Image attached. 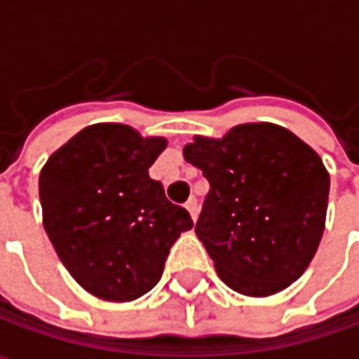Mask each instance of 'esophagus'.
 Wrapping results in <instances>:
<instances>
[{
  "label": "esophagus",
  "instance_id": "1",
  "mask_svg": "<svg viewBox=\"0 0 359 359\" xmlns=\"http://www.w3.org/2000/svg\"><path fill=\"white\" fill-rule=\"evenodd\" d=\"M186 210L189 212V215H191V219L196 222V219H198V201L191 198V200L186 203Z\"/></svg>",
  "mask_w": 359,
  "mask_h": 359
}]
</instances>
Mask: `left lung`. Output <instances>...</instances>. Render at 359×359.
<instances>
[{"label":"left lung","mask_w":359,"mask_h":359,"mask_svg":"<svg viewBox=\"0 0 359 359\" xmlns=\"http://www.w3.org/2000/svg\"><path fill=\"white\" fill-rule=\"evenodd\" d=\"M184 158L210 182L196 233L217 276L243 296L278 294L306 271L325 228L330 173L276 123L196 135Z\"/></svg>","instance_id":"8db88e82"}]
</instances>
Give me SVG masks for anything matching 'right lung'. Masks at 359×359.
Instances as JSON below:
<instances>
[{
  "instance_id": "add662e5",
  "label": "right lung",
  "mask_w": 359,
  "mask_h": 359,
  "mask_svg": "<svg viewBox=\"0 0 359 359\" xmlns=\"http://www.w3.org/2000/svg\"><path fill=\"white\" fill-rule=\"evenodd\" d=\"M165 137L93 123L51 154L39 173L43 228L83 290L107 302L147 294L182 231L194 228L149 168Z\"/></svg>"
}]
</instances>
